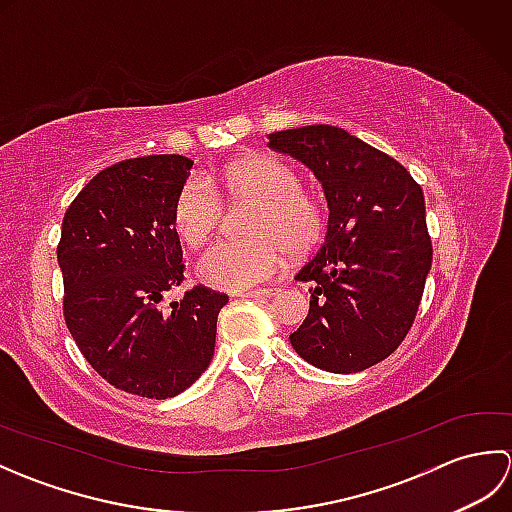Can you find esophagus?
I'll return each instance as SVG.
<instances>
[{"mask_svg": "<svg viewBox=\"0 0 512 512\" xmlns=\"http://www.w3.org/2000/svg\"><path fill=\"white\" fill-rule=\"evenodd\" d=\"M277 295V290H270V288H266V290H246V292H239V297H246V299H270V297H275Z\"/></svg>", "mask_w": 512, "mask_h": 512, "instance_id": "34e87169", "label": "esophagus"}]
</instances>
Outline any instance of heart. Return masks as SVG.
Instances as JSON below:
<instances>
[{"label":"heart","mask_w":512,"mask_h":512,"mask_svg":"<svg viewBox=\"0 0 512 512\" xmlns=\"http://www.w3.org/2000/svg\"><path fill=\"white\" fill-rule=\"evenodd\" d=\"M213 180V178H211ZM220 180L233 202H255L244 239H220L200 255L195 273L222 290H248L273 279L284 266L286 248L303 255L319 244L325 215L314 195L299 189V176L286 162L255 156L233 162ZM224 206L211 182L193 176L173 200V228L184 244L200 246L222 222Z\"/></svg>","instance_id":"1"}]
</instances>
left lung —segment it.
<instances>
[{
  "label": "left lung",
  "mask_w": 512,
  "mask_h": 512,
  "mask_svg": "<svg viewBox=\"0 0 512 512\" xmlns=\"http://www.w3.org/2000/svg\"><path fill=\"white\" fill-rule=\"evenodd\" d=\"M268 147L312 169L330 209L323 244L297 275L314 288L290 343L325 372H363L405 339L431 270L420 184L341 127L284 129L268 134Z\"/></svg>",
  "instance_id": "left-lung-1"
}]
</instances>
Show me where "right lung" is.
Listing matches in <instances>:
<instances>
[{"label": "right lung", "instance_id": "1", "mask_svg": "<svg viewBox=\"0 0 512 512\" xmlns=\"http://www.w3.org/2000/svg\"><path fill=\"white\" fill-rule=\"evenodd\" d=\"M191 167L178 154L123 160L96 173L63 215L65 325L85 361L134 396L173 398L202 376L228 301L195 286L158 306L184 279L171 209Z\"/></svg>", "mask_w": 512, "mask_h": 512}]
</instances>
